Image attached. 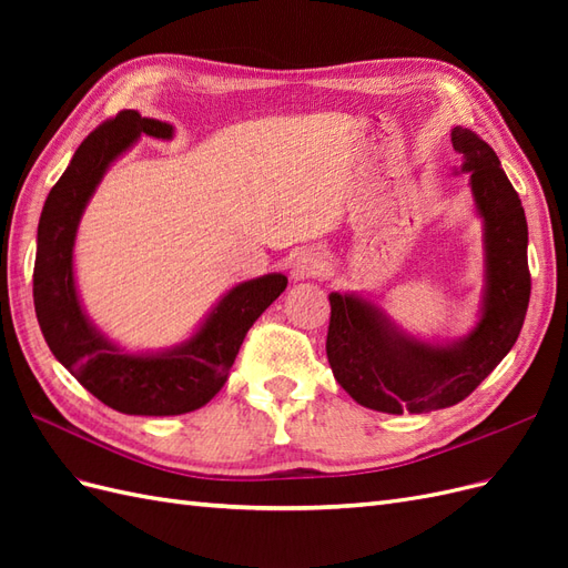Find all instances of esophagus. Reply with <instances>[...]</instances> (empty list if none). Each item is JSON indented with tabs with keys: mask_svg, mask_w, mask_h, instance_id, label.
Returning <instances> with one entry per match:
<instances>
[{
	"mask_svg": "<svg viewBox=\"0 0 568 568\" xmlns=\"http://www.w3.org/2000/svg\"><path fill=\"white\" fill-rule=\"evenodd\" d=\"M322 272V255L315 248H301L291 261V277L296 282L313 280Z\"/></svg>",
	"mask_w": 568,
	"mask_h": 568,
	"instance_id": "esophagus-1",
	"label": "esophagus"
}]
</instances>
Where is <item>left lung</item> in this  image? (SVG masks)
Returning a JSON list of instances; mask_svg holds the SVG:
<instances>
[{
    "label": "left lung",
    "mask_w": 568,
    "mask_h": 568,
    "mask_svg": "<svg viewBox=\"0 0 568 568\" xmlns=\"http://www.w3.org/2000/svg\"><path fill=\"white\" fill-rule=\"evenodd\" d=\"M453 146L484 220L486 288L474 329L453 343H426L398 329L372 301L329 294L326 357L334 379L355 403L388 415H422L467 398L517 343L528 311V225L517 189L476 132L455 128Z\"/></svg>",
    "instance_id": "1"
}]
</instances>
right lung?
<instances>
[{"label": "right lung", "mask_w": 568, "mask_h": 568, "mask_svg": "<svg viewBox=\"0 0 568 568\" xmlns=\"http://www.w3.org/2000/svg\"><path fill=\"white\" fill-rule=\"evenodd\" d=\"M142 134L170 140L173 125L120 111L78 146L40 215L32 298L49 351L94 398L123 415L170 417L203 407L225 386L246 332L280 298L288 280L274 272L236 284L192 338L163 353H125L101 334L78 298L75 234L109 165Z\"/></svg>", "instance_id": "obj_1"}]
</instances>
